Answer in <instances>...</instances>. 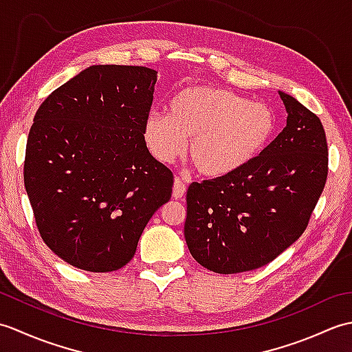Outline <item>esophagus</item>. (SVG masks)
Wrapping results in <instances>:
<instances>
[{
  "mask_svg": "<svg viewBox=\"0 0 352 352\" xmlns=\"http://www.w3.org/2000/svg\"><path fill=\"white\" fill-rule=\"evenodd\" d=\"M186 193V184L182 178H175L174 180V188H172V197L175 199H182Z\"/></svg>",
  "mask_w": 352,
  "mask_h": 352,
  "instance_id": "1",
  "label": "esophagus"
}]
</instances>
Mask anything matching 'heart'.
<instances>
[{"label": "heart", "mask_w": 352, "mask_h": 352, "mask_svg": "<svg viewBox=\"0 0 352 352\" xmlns=\"http://www.w3.org/2000/svg\"><path fill=\"white\" fill-rule=\"evenodd\" d=\"M275 115L265 102L248 101L214 87H188L172 100L169 115L151 111L144 125L145 144L157 160L170 163L186 151L207 177L245 168L275 131Z\"/></svg>", "instance_id": "b5f03b06"}]
</instances>
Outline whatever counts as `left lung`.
<instances>
[{
  "mask_svg": "<svg viewBox=\"0 0 352 352\" xmlns=\"http://www.w3.org/2000/svg\"><path fill=\"white\" fill-rule=\"evenodd\" d=\"M283 131L245 168L203 183L186 195L184 237L201 266L239 274L271 263L309 226L328 175L320 119L280 92Z\"/></svg>",
  "mask_w": 352,
  "mask_h": 352,
  "instance_id": "obj_1",
  "label": "left lung"
}]
</instances>
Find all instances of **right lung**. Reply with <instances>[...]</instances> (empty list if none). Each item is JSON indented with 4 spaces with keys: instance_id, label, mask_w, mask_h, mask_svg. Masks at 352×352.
<instances>
[{
    "instance_id": "add662e5",
    "label": "right lung",
    "mask_w": 352,
    "mask_h": 352,
    "mask_svg": "<svg viewBox=\"0 0 352 352\" xmlns=\"http://www.w3.org/2000/svg\"><path fill=\"white\" fill-rule=\"evenodd\" d=\"M157 72L95 65L48 95L30 129L24 184L48 248L89 272L133 258L174 174L144 139Z\"/></svg>"
}]
</instances>
